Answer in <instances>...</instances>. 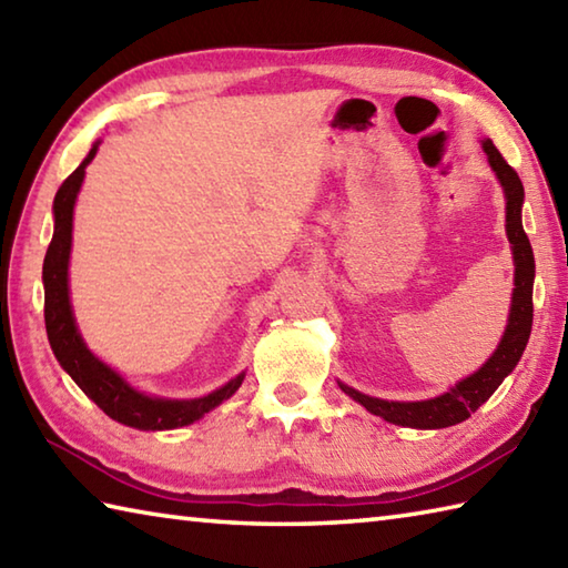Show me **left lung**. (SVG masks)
I'll return each mask as SVG.
<instances>
[{"label":"left lung","instance_id":"left-lung-1","mask_svg":"<svg viewBox=\"0 0 568 568\" xmlns=\"http://www.w3.org/2000/svg\"><path fill=\"white\" fill-rule=\"evenodd\" d=\"M483 150L487 154L493 172L497 174L499 184L507 199L505 206V231L507 239L513 243V258H515V291H513V307H509L505 335L499 339L493 357L487 359L475 374L465 376L455 386H450L446 394L426 398V402H386V398L366 396L357 388L347 384H339V388L354 402L362 404L369 414L382 416L384 420L394 426L404 428H448L455 424H463L470 418L487 398H490L497 386L505 382L507 374H513L517 362L521 359L531 332V287H535V253H531V243L521 226V204H525V186H521L519 174L505 162L503 154L493 144V140H483Z\"/></svg>","mask_w":568,"mask_h":568}]
</instances>
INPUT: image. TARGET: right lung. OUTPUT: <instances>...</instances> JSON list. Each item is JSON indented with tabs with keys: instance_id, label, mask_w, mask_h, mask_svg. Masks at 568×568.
<instances>
[{
	"instance_id": "right-lung-1",
	"label": "right lung",
	"mask_w": 568,
	"mask_h": 568,
	"mask_svg": "<svg viewBox=\"0 0 568 568\" xmlns=\"http://www.w3.org/2000/svg\"><path fill=\"white\" fill-rule=\"evenodd\" d=\"M98 144L100 140L75 166L69 180L59 186L53 199V239L47 258H43V320H47L49 344L63 372H69L81 392L118 424L138 430L182 428L236 394L246 374H239L236 379L202 398H162L132 388L115 369H110L85 347L81 332L75 327L69 297V258L73 241V206L78 192H81L85 166L93 162Z\"/></svg>"
}]
</instances>
